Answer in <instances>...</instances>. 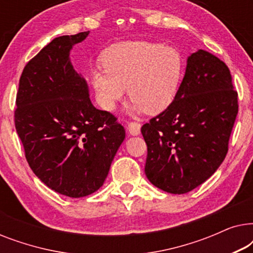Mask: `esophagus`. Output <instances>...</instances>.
Wrapping results in <instances>:
<instances>
[{
    "instance_id": "34e87169",
    "label": "esophagus",
    "mask_w": 253,
    "mask_h": 253,
    "mask_svg": "<svg viewBox=\"0 0 253 253\" xmlns=\"http://www.w3.org/2000/svg\"><path fill=\"white\" fill-rule=\"evenodd\" d=\"M127 130H129L130 134L132 136H137V134L140 133V124L138 122H129L127 123Z\"/></svg>"
}]
</instances>
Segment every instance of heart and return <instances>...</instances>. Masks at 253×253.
<instances>
[{
  "label": "heart",
  "instance_id": "1",
  "mask_svg": "<svg viewBox=\"0 0 253 253\" xmlns=\"http://www.w3.org/2000/svg\"><path fill=\"white\" fill-rule=\"evenodd\" d=\"M103 67L92 72L96 101L112 112L126 88L134 112L159 114L170 105L183 75L178 49L148 41L114 44L103 55Z\"/></svg>",
  "mask_w": 253,
  "mask_h": 253
}]
</instances>
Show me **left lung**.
Instances as JSON below:
<instances>
[{
	"mask_svg": "<svg viewBox=\"0 0 253 253\" xmlns=\"http://www.w3.org/2000/svg\"><path fill=\"white\" fill-rule=\"evenodd\" d=\"M237 113L226 63L203 49L191 54L175 99L141 126L148 181L175 195L205 182L226 158Z\"/></svg>",
	"mask_w": 253,
	"mask_h": 253,
	"instance_id": "obj_1",
	"label": "left lung"
}]
</instances>
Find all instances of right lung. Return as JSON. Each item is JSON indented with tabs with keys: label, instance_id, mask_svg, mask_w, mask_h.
<instances>
[{
	"label": "right lung",
	"instance_id": "obj_1",
	"mask_svg": "<svg viewBox=\"0 0 253 253\" xmlns=\"http://www.w3.org/2000/svg\"><path fill=\"white\" fill-rule=\"evenodd\" d=\"M87 36H62L44 46L24 68L16 98L15 126L27 164L48 188L71 198L103 184L126 138L116 116L92 105L69 60Z\"/></svg>",
	"mask_w": 253,
	"mask_h": 253
}]
</instances>
